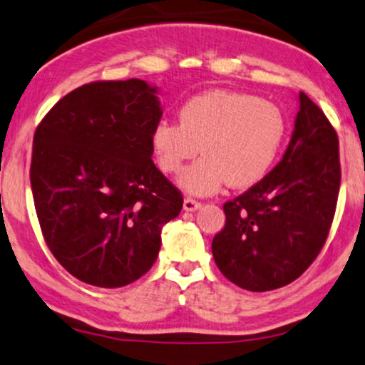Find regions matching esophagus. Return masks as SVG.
<instances>
[{"instance_id":"1","label":"esophagus","mask_w":365,"mask_h":365,"mask_svg":"<svg viewBox=\"0 0 365 365\" xmlns=\"http://www.w3.org/2000/svg\"><path fill=\"white\" fill-rule=\"evenodd\" d=\"M202 205L200 200H195L192 199V197H185V200H183V209L188 210V212H192V210H197Z\"/></svg>"}]
</instances>
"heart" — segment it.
I'll return each instance as SVG.
<instances>
[{
	"instance_id": "obj_1",
	"label": "heart",
	"mask_w": 365,
	"mask_h": 365,
	"mask_svg": "<svg viewBox=\"0 0 365 365\" xmlns=\"http://www.w3.org/2000/svg\"><path fill=\"white\" fill-rule=\"evenodd\" d=\"M180 124L160 120L151 134L158 166L178 175L197 153L204 156L183 171L180 185L209 195L225 183L250 187L269 173L282 149L287 124L269 100L241 91L214 90L180 108Z\"/></svg>"
}]
</instances>
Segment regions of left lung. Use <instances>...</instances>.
I'll return each mask as SVG.
<instances>
[{
  "label": "left lung",
  "mask_w": 365,
  "mask_h": 365,
  "mask_svg": "<svg viewBox=\"0 0 365 365\" xmlns=\"http://www.w3.org/2000/svg\"><path fill=\"white\" fill-rule=\"evenodd\" d=\"M280 163L227 200L212 255L227 280L252 292L284 287L322 252L335 217L340 151L335 127L306 93Z\"/></svg>",
  "instance_id": "obj_1"
}]
</instances>
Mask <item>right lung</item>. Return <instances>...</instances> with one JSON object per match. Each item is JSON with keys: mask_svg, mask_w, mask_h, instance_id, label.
<instances>
[{"mask_svg": "<svg viewBox=\"0 0 365 365\" xmlns=\"http://www.w3.org/2000/svg\"><path fill=\"white\" fill-rule=\"evenodd\" d=\"M163 110L143 80L93 81L57 102L34 134L30 183L51 253L73 277L122 287L143 277L182 192L153 163Z\"/></svg>", "mask_w": 365, "mask_h": 365, "instance_id": "1", "label": "right lung"}]
</instances>
